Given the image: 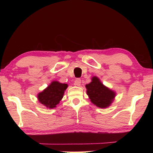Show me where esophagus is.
<instances>
[{
	"label": "esophagus",
	"mask_w": 153,
	"mask_h": 153,
	"mask_svg": "<svg viewBox=\"0 0 153 153\" xmlns=\"http://www.w3.org/2000/svg\"><path fill=\"white\" fill-rule=\"evenodd\" d=\"M80 84H81V79H76L74 81V85H75V86H80Z\"/></svg>",
	"instance_id": "esophagus-1"
}]
</instances>
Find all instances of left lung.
Returning <instances> with one entry per match:
<instances>
[{
	"instance_id": "1",
	"label": "left lung",
	"mask_w": 153,
	"mask_h": 153,
	"mask_svg": "<svg viewBox=\"0 0 153 153\" xmlns=\"http://www.w3.org/2000/svg\"><path fill=\"white\" fill-rule=\"evenodd\" d=\"M86 88L90 101L98 107L107 108L115 99L116 92L105 86L97 76L92 77L91 82L86 84Z\"/></svg>"
}]
</instances>
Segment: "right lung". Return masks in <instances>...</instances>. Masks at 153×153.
I'll return each instance as SVG.
<instances>
[{
  "label": "right lung",
  "mask_w": 153,
  "mask_h": 153,
  "mask_svg": "<svg viewBox=\"0 0 153 153\" xmlns=\"http://www.w3.org/2000/svg\"><path fill=\"white\" fill-rule=\"evenodd\" d=\"M67 87L68 85L67 84L53 81L43 91L38 93V101L46 108H55L63 98Z\"/></svg>",
  "instance_id": "obj_1"
}]
</instances>
